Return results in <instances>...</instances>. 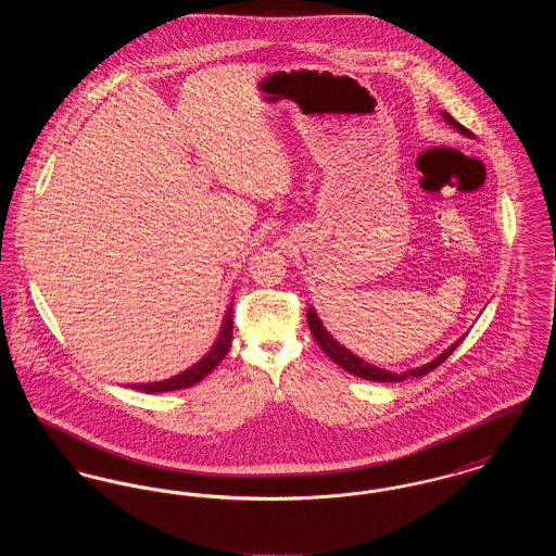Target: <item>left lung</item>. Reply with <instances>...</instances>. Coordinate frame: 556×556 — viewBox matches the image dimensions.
Listing matches in <instances>:
<instances>
[{
    "mask_svg": "<svg viewBox=\"0 0 556 556\" xmlns=\"http://www.w3.org/2000/svg\"><path fill=\"white\" fill-rule=\"evenodd\" d=\"M442 118L448 123L452 129H456V131L460 132V135H465V137H473V132L469 131V129H465L460 123H456L452 116H450L448 112H442ZM306 318H308V327H311V331H313V336H315V340H317V344L320 345V350L336 363V365H340L342 369L348 370V372H352V375H356V377H361V379H367V381H381V383H390V381H404V379H408V377H424L425 372H429V370L435 369V367H440L446 358H448L450 354L456 350V345L460 344L465 338H458L454 344L448 345L440 356H435L433 361H429L427 365H421V367H415V369L402 370V372H394V370L388 369H379V367H375V365H369L367 361H363L361 356H356L354 352H350L348 348L340 344L327 329H325V325H323V320L318 318L317 311L311 306L308 308V313H306Z\"/></svg>",
    "mask_w": 556,
    "mask_h": 556,
    "instance_id": "obj_1",
    "label": "left lung"
}]
</instances>
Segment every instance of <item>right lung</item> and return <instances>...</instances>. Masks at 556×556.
Wrapping results in <instances>:
<instances>
[{"label":"right lung","mask_w":556,"mask_h":556,"mask_svg":"<svg viewBox=\"0 0 556 556\" xmlns=\"http://www.w3.org/2000/svg\"><path fill=\"white\" fill-rule=\"evenodd\" d=\"M231 340H233V302L225 311L220 331H218L211 350L195 365H191L189 369L181 370L179 375H173L168 379L150 381V383H129V388L137 392H146V394H162V392H175V390L191 388V386L200 383L225 358V354L231 348Z\"/></svg>","instance_id":"right-lung-1"}]
</instances>
